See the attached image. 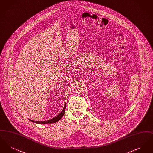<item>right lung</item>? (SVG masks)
I'll use <instances>...</instances> for the list:
<instances>
[{"label":"right lung","mask_w":153,"mask_h":153,"mask_svg":"<svg viewBox=\"0 0 153 153\" xmlns=\"http://www.w3.org/2000/svg\"><path fill=\"white\" fill-rule=\"evenodd\" d=\"M65 108H66V104H65V105H64V108L62 109V111L58 114V115H57L56 117H53V118H52L51 119H50V120H47V121H41V122H38V121H34V120H31V119H29V120H30L31 122H34V123H35L36 124H51V123H56V122H58L61 119V117H63V115H64V114H65Z\"/></svg>","instance_id":"right-lung-1"}]
</instances>
